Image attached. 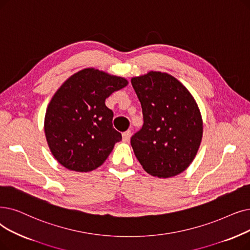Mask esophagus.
<instances>
[{
    "label": "esophagus",
    "instance_id": "obj_1",
    "mask_svg": "<svg viewBox=\"0 0 250 250\" xmlns=\"http://www.w3.org/2000/svg\"><path fill=\"white\" fill-rule=\"evenodd\" d=\"M131 136H132V133L131 131H125L123 133V141L124 142H128L129 139H131Z\"/></svg>",
    "mask_w": 250,
    "mask_h": 250
}]
</instances>
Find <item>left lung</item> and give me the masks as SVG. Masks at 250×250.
Listing matches in <instances>:
<instances>
[{
	"label": "left lung",
	"mask_w": 250,
	"mask_h": 250,
	"mask_svg": "<svg viewBox=\"0 0 250 250\" xmlns=\"http://www.w3.org/2000/svg\"><path fill=\"white\" fill-rule=\"evenodd\" d=\"M143 125L131 138L141 166L151 176L170 178L185 170L202 139V118L193 96L171 75L150 71L133 78Z\"/></svg>",
	"instance_id": "8db88e82"
}]
</instances>
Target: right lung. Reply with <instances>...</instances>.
I'll use <instances>...</instances> for the list:
<instances>
[{
  "instance_id": "1",
  "label": "right lung",
  "mask_w": 250,
  "mask_h": 250,
  "mask_svg": "<svg viewBox=\"0 0 250 250\" xmlns=\"http://www.w3.org/2000/svg\"><path fill=\"white\" fill-rule=\"evenodd\" d=\"M126 84L124 78L86 68L60 86L45 116L47 142L60 165L91 171L106 160L122 134L112 125L113 112L105 100Z\"/></svg>"
}]
</instances>
